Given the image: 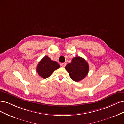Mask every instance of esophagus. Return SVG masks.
Wrapping results in <instances>:
<instances>
[{"label":"esophagus","mask_w":124,"mask_h":124,"mask_svg":"<svg viewBox=\"0 0 124 124\" xmlns=\"http://www.w3.org/2000/svg\"><path fill=\"white\" fill-rule=\"evenodd\" d=\"M60 65L63 67H64L66 66V63H62L60 64Z\"/></svg>","instance_id":"obj_1"}]
</instances>
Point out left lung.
I'll return each instance as SVG.
<instances>
[{
	"label": "left lung",
	"instance_id": "obj_1",
	"mask_svg": "<svg viewBox=\"0 0 124 124\" xmlns=\"http://www.w3.org/2000/svg\"><path fill=\"white\" fill-rule=\"evenodd\" d=\"M89 65L85 60L80 57L72 58L71 62L65 67L70 78L75 82L84 79L89 71Z\"/></svg>",
	"mask_w": 124,
	"mask_h": 124
}]
</instances>
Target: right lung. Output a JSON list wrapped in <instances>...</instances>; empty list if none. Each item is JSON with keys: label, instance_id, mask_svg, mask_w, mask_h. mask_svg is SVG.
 Listing matches in <instances>:
<instances>
[{"label": "right lung", "instance_id": "add662e5", "mask_svg": "<svg viewBox=\"0 0 124 124\" xmlns=\"http://www.w3.org/2000/svg\"><path fill=\"white\" fill-rule=\"evenodd\" d=\"M60 67V66L56 61H52L48 56H45L38 64L36 71L40 76L46 79Z\"/></svg>", "mask_w": 124, "mask_h": 124}]
</instances>
